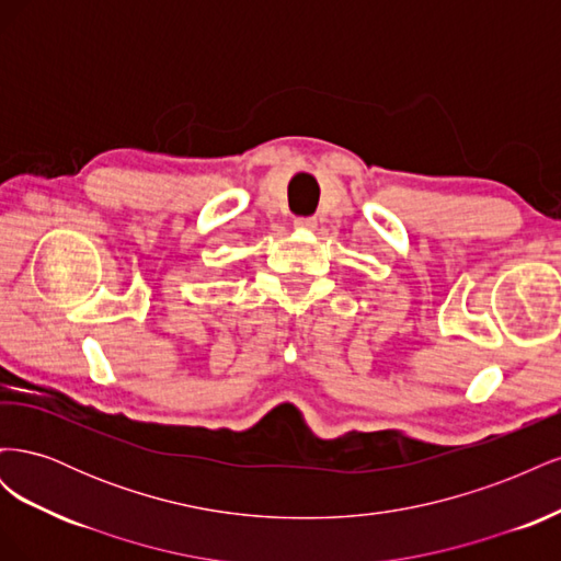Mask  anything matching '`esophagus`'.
Here are the masks:
<instances>
[{
  "instance_id": "obj_1",
  "label": "esophagus",
  "mask_w": 561,
  "mask_h": 561,
  "mask_svg": "<svg viewBox=\"0 0 561 561\" xmlns=\"http://www.w3.org/2000/svg\"><path fill=\"white\" fill-rule=\"evenodd\" d=\"M295 227L301 231H313L318 227V219L316 217H297Z\"/></svg>"
}]
</instances>
